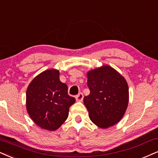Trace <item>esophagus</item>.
Segmentation results:
<instances>
[{
	"mask_svg": "<svg viewBox=\"0 0 158 158\" xmlns=\"http://www.w3.org/2000/svg\"><path fill=\"white\" fill-rule=\"evenodd\" d=\"M75 98L77 102H81V101H83V94L82 93H79V94L75 97Z\"/></svg>",
	"mask_w": 158,
	"mask_h": 158,
	"instance_id": "obj_1",
	"label": "esophagus"
}]
</instances>
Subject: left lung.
I'll return each mask as SVG.
<instances>
[{"mask_svg":"<svg viewBox=\"0 0 158 158\" xmlns=\"http://www.w3.org/2000/svg\"><path fill=\"white\" fill-rule=\"evenodd\" d=\"M87 78L90 94L84 97L83 102L91 122L103 129L118 123L129 102L126 80L108 65L89 71Z\"/></svg>","mask_w":158,"mask_h":158,"instance_id":"left-lung-1","label":"left lung"}]
</instances>
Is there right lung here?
Instances as JSON below:
<instances>
[{
  "label": "right lung",
  "instance_id": "right-lung-1",
  "mask_svg": "<svg viewBox=\"0 0 158 158\" xmlns=\"http://www.w3.org/2000/svg\"><path fill=\"white\" fill-rule=\"evenodd\" d=\"M67 91L57 69L45 70L33 79L26 91V109L36 125L50 131L61 126L75 102Z\"/></svg>",
  "mask_w": 158,
  "mask_h": 158
}]
</instances>
